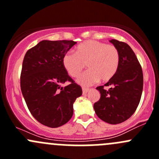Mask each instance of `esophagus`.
<instances>
[{
    "label": "esophagus",
    "mask_w": 159,
    "mask_h": 159,
    "mask_svg": "<svg viewBox=\"0 0 159 159\" xmlns=\"http://www.w3.org/2000/svg\"><path fill=\"white\" fill-rule=\"evenodd\" d=\"M89 89H82V93H83V94H87V93L89 92Z\"/></svg>",
    "instance_id": "34e87169"
}]
</instances>
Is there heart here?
Returning <instances> with one entry per match:
<instances>
[{
    "label": "heart",
    "instance_id": "1",
    "mask_svg": "<svg viewBox=\"0 0 159 159\" xmlns=\"http://www.w3.org/2000/svg\"><path fill=\"white\" fill-rule=\"evenodd\" d=\"M86 63L89 70L78 77L82 86L99 81L107 82L117 73L120 63L118 50L113 45L89 40L78 45L75 54L67 52L62 57V65L71 77H78Z\"/></svg>",
    "mask_w": 159,
    "mask_h": 159
}]
</instances>
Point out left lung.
Masks as SVG:
<instances>
[{
	"mask_svg": "<svg viewBox=\"0 0 159 159\" xmlns=\"http://www.w3.org/2000/svg\"><path fill=\"white\" fill-rule=\"evenodd\" d=\"M118 50L119 67L115 76L105 86L96 89L101 98L94 104V109L100 119L111 125L129 119L140 102L143 90V73L135 54L126 43L111 39L109 41Z\"/></svg>",
	"mask_w": 159,
	"mask_h": 159,
	"instance_id": "1",
	"label": "left lung"
}]
</instances>
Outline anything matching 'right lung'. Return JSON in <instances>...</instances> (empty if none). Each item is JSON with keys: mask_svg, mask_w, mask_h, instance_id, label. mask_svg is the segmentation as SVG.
<instances>
[{"mask_svg": "<svg viewBox=\"0 0 159 159\" xmlns=\"http://www.w3.org/2000/svg\"><path fill=\"white\" fill-rule=\"evenodd\" d=\"M76 44L73 41L44 40L28 50L22 64L20 89L28 108L41 124L57 128L73 115V104L82 94L62 65V57ZM72 82L63 88L65 81Z\"/></svg>", "mask_w": 159, "mask_h": 159, "instance_id": "obj_1", "label": "right lung"}]
</instances>
